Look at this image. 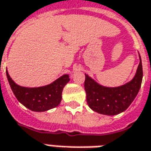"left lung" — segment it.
<instances>
[{"label":"left lung","mask_w":151,"mask_h":151,"mask_svg":"<svg viewBox=\"0 0 151 151\" xmlns=\"http://www.w3.org/2000/svg\"><path fill=\"white\" fill-rule=\"evenodd\" d=\"M140 62L133 80L117 88L99 84L85 74L84 89L90 108L99 114L114 115L127 109L139 93L142 80V65Z\"/></svg>","instance_id":"obj_1"}]
</instances>
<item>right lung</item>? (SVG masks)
I'll return each mask as SVG.
<instances>
[{
  "label": "right lung",
  "instance_id": "1",
  "mask_svg": "<svg viewBox=\"0 0 151 151\" xmlns=\"http://www.w3.org/2000/svg\"><path fill=\"white\" fill-rule=\"evenodd\" d=\"M6 76L16 98L33 111H46L60 104L63 87L69 82L68 75H63L51 84L40 88H25L16 83L6 70Z\"/></svg>",
  "mask_w": 151,
  "mask_h": 151
}]
</instances>
